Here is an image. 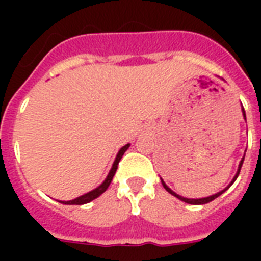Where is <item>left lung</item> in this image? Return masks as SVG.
Returning a JSON list of instances; mask_svg holds the SVG:
<instances>
[{
  "label": "left lung",
  "instance_id": "8db88e82",
  "mask_svg": "<svg viewBox=\"0 0 261 261\" xmlns=\"http://www.w3.org/2000/svg\"><path fill=\"white\" fill-rule=\"evenodd\" d=\"M243 115H244V119H245V120H247V118H245V111H244V108H243ZM244 157H245V154H244ZM244 157H243V159H241V161H240V164H239V169H237V173L234 174V177H233V180H231V181L229 182V186H227V187H225V188H223L222 191H219V192H217V194L211 195V196H207V198H199V199H190V198H184V196H181V195L176 194V192H174V191H172L171 188H169V187H168L167 184H165V181H164L163 178H161V182H163L164 188H165V190H167L168 192H169V194H171V195H173V196H176V198H177V199H180V200H181V202H186V203H188V204H206V203L211 202V200H214L215 198H218L219 195H222L223 192H225V191H226L227 188H229V187H230L231 184H233V182L236 181V178L239 177L240 171H241V167H243V163H244Z\"/></svg>",
  "mask_w": 261,
  "mask_h": 261
}]
</instances>
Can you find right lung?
Returning a JSON list of instances; mask_svg holds the SVG:
<instances>
[{
    "instance_id": "1",
    "label": "right lung",
    "mask_w": 261,
    "mask_h": 261,
    "mask_svg": "<svg viewBox=\"0 0 261 261\" xmlns=\"http://www.w3.org/2000/svg\"><path fill=\"white\" fill-rule=\"evenodd\" d=\"M128 147H130V143L124 145V146H123L122 149L118 151V154H116V159H115L114 164H112V168H111L110 173H108V176L106 177V180H104V181H102L101 184L97 187V188H94V190H92L90 192H88V194L81 195V196L73 199V200H67V202H65V200H59V203H63V204H85V203H89V202H92L93 199L98 198V196H100L102 192H106V190L108 188V187H110L111 181H112V178H114L115 172H116V169H118L119 161H120V159H122L123 154H124V151H126Z\"/></svg>"
}]
</instances>
